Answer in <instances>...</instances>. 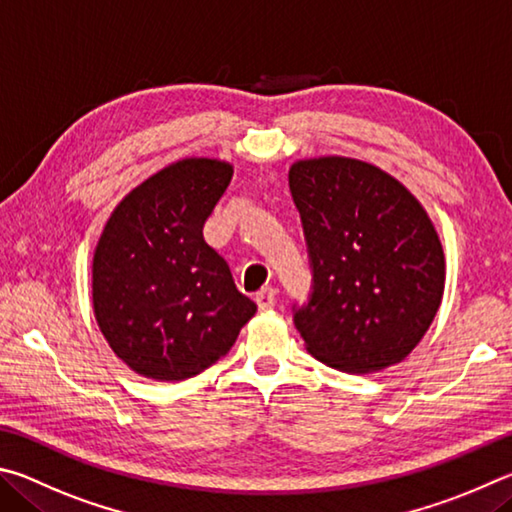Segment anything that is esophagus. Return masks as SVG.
<instances>
[{
  "label": "esophagus",
  "instance_id": "obj_1",
  "mask_svg": "<svg viewBox=\"0 0 512 512\" xmlns=\"http://www.w3.org/2000/svg\"><path fill=\"white\" fill-rule=\"evenodd\" d=\"M256 303L261 310H270L276 306V290L274 288H263L256 294Z\"/></svg>",
  "mask_w": 512,
  "mask_h": 512
}]
</instances>
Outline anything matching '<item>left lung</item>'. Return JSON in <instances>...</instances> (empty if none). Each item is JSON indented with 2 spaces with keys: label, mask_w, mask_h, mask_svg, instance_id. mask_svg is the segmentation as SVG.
I'll use <instances>...</instances> for the list:
<instances>
[{
  "label": "left lung",
  "mask_w": 512,
  "mask_h": 512,
  "mask_svg": "<svg viewBox=\"0 0 512 512\" xmlns=\"http://www.w3.org/2000/svg\"><path fill=\"white\" fill-rule=\"evenodd\" d=\"M290 193L312 270L308 301L292 306L308 351L344 373L405 360L445 290L443 247L423 206L398 179L348 157L297 161Z\"/></svg>",
  "instance_id": "1"
}]
</instances>
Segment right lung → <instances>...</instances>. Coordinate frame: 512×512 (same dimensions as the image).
<instances>
[{
    "label": "right lung",
    "instance_id": "1",
    "mask_svg": "<svg viewBox=\"0 0 512 512\" xmlns=\"http://www.w3.org/2000/svg\"><path fill=\"white\" fill-rule=\"evenodd\" d=\"M233 168L182 159L116 206L92 265L94 315L116 357L143 378L186 380L236 344L256 303L238 292L204 222Z\"/></svg>",
    "mask_w": 512,
    "mask_h": 512
}]
</instances>
